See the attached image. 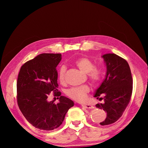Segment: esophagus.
<instances>
[{"label": "esophagus", "instance_id": "obj_1", "mask_svg": "<svg viewBox=\"0 0 148 148\" xmlns=\"http://www.w3.org/2000/svg\"><path fill=\"white\" fill-rule=\"evenodd\" d=\"M82 106L86 108H89V109H91V108H93L94 106H92L91 104H82Z\"/></svg>", "mask_w": 148, "mask_h": 148}]
</instances>
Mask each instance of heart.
Listing matches in <instances>:
<instances>
[{
	"label": "heart",
	"mask_w": 148,
	"mask_h": 148,
	"mask_svg": "<svg viewBox=\"0 0 148 148\" xmlns=\"http://www.w3.org/2000/svg\"><path fill=\"white\" fill-rule=\"evenodd\" d=\"M74 64L80 71L87 73V76L91 83L97 85L100 83L102 77V71L99 67L95 66L94 62L88 57H82L76 59ZM66 67L62 65L58 71L59 81L63 83L65 80ZM90 91V87L87 85L71 87L66 91V94L70 98L77 102H83L87 99V93Z\"/></svg>",
	"instance_id": "1"
}]
</instances>
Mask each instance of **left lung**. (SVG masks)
<instances>
[{"instance_id": "8db88e82", "label": "left lung", "mask_w": 148, "mask_h": 148, "mask_svg": "<svg viewBox=\"0 0 148 148\" xmlns=\"http://www.w3.org/2000/svg\"><path fill=\"white\" fill-rule=\"evenodd\" d=\"M106 66V77L98 89L95 97L97 99L103 95L104 102L96 107L106 112V118L100 123L108 125L117 121L123 114L131 101L132 92V77L128 62L114 53L102 56Z\"/></svg>"}]
</instances>
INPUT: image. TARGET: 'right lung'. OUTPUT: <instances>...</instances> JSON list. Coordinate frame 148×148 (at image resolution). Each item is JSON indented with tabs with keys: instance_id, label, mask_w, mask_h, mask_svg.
Masks as SVG:
<instances>
[{
	"instance_id": "1",
	"label": "right lung",
	"mask_w": 148,
	"mask_h": 148,
	"mask_svg": "<svg viewBox=\"0 0 148 148\" xmlns=\"http://www.w3.org/2000/svg\"><path fill=\"white\" fill-rule=\"evenodd\" d=\"M61 60L60 53H42L22 65L17 81V104L32 126L44 131L58 128L74 102L58 91L56 67ZM53 92L60 102H48Z\"/></svg>"
}]
</instances>
